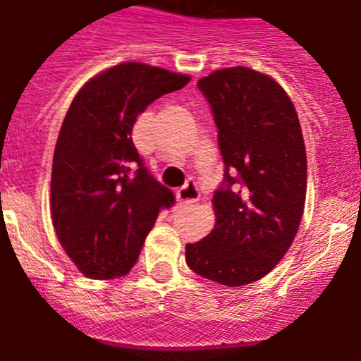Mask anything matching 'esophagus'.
I'll use <instances>...</instances> for the list:
<instances>
[{"label": "esophagus", "mask_w": 361, "mask_h": 361, "mask_svg": "<svg viewBox=\"0 0 361 361\" xmlns=\"http://www.w3.org/2000/svg\"><path fill=\"white\" fill-rule=\"evenodd\" d=\"M176 200L180 205H192L200 200V190L198 185L194 183V181H187V183L181 187L180 190L176 192Z\"/></svg>", "instance_id": "34e87169"}]
</instances>
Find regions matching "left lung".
<instances>
[{"mask_svg":"<svg viewBox=\"0 0 361 361\" xmlns=\"http://www.w3.org/2000/svg\"><path fill=\"white\" fill-rule=\"evenodd\" d=\"M218 127L225 163L214 192L216 224L187 243L196 274L238 287L280 263L302 221L307 154L296 109L271 76L249 67L214 71L198 81Z\"/></svg>","mask_w":361,"mask_h":361,"instance_id":"1","label":"left lung"}]
</instances>
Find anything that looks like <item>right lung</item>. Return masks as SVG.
<instances>
[{"label":"right lung","mask_w":361,"mask_h":361,"mask_svg":"<svg viewBox=\"0 0 361 361\" xmlns=\"http://www.w3.org/2000/svg\"><path fill=\"white\" fill-rule=\"evenodd\" d=\"M189 81L127 61L94 76L72 99L52 159L50 211L59 243L87 278L127 274L159 211L174 203L172 190L143 167L133 127L150 103Z\"/></svg>","instance_id":"obj_1"}]
</instances>
